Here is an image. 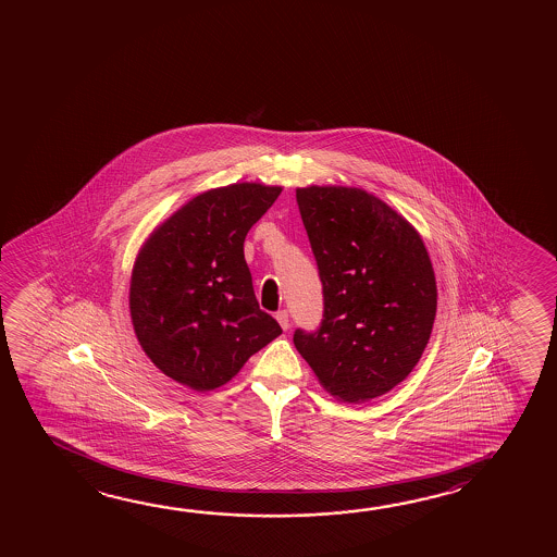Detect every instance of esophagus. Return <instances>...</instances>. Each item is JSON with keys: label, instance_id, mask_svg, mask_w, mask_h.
I'll return each instance as SVG.
<instances>
[{"label": "esophagus", "instance_id": "obj_1", "mask_svg": "<svg viewBox=\"0 0 557 557\" xmlns=\"http://www.w3.org/2000/svg\"><path fill=\"white\" fill-rule=\"evenodd\" d=\"M275 319H277L283 330H289V312H287V310H280V312L275 314Z\"/></svg>", "mask_w": 557, "mask_h": 557}]
</instances>
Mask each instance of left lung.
I'll list each match as a JSON object with an SVG mask.
<instances>
[{
    "instance_id": "1",
    "label": "left lung",
    "mask_w": 557,
    "mask_h": 557,
    "mask_svg": "<svg viewBox=\"0 0 557 557\" xmlns=\"http://www.w3.org/2000/svg\"><path fill=\"white\" fill-rule=\"evenodd\" d=\"M319 264L324 319L293 342L326 393L347 404L393 391L428 346L437 282L418 228L354 186L297 188Z\"/></svg>"
}]
</instances>
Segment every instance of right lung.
<instances>
[{
    "label": "right lung",
    "instance_id": "add662e5",
    "mask_svg": "<svg viewBox=\"0 0 557 557\" xmlns=\"http://www.w3.org/2000/svg\"><path fill=\"white\" fill-rule=\"evenodd\" d=\"M282 186L237 183L194 196L157 225L129 280V317L151 363L198 393L227 384L282 334L256 301L245 238Z\"/></svg>",
    "mask_w": 557,
    "mask_h": 557
}]
</instances>
